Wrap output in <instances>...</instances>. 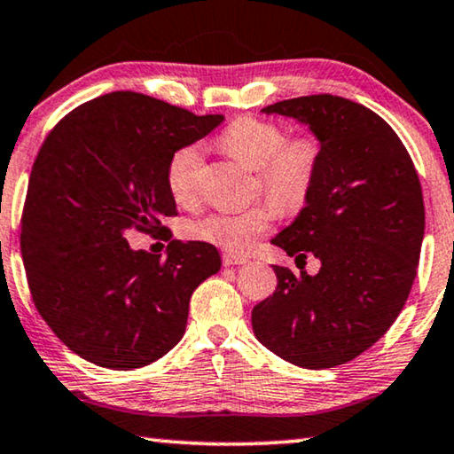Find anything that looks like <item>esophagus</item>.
<instances>
[{"label":"esophagus","instance_id":"34e87169","mask_svg":"<svg viewBox=\"0 0 454 454\" xmlns=\"http://www.w3.org/2000/svg\"><path fill=\"white\" fill-rule=\"evenodd\" d=\"M241 264H247V260L241 258V255L223 254V266H241Z\"/></svg>","mask_w":454,"mask_h":454}]
</instances>
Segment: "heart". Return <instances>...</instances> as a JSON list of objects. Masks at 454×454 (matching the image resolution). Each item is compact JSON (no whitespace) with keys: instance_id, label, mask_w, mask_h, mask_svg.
Returning <instances> with one entry per match:
<instances>
[{"instance_id":"b5f03b06","label":"heart","mask_w":454,"mask_h":454,"mask_svg":"<svg viewBox=\"0 0 454 454\" xmlns=\"http://www.w3.org/2000/svg\"><path fill=\"white\" fill-rule=\"evenodd\" d=\"M219 147L247 168L258 169L260 188L270 196L241 213L216 211L190 225L196 239L213 243L229 254H246L272 225L276 208L297 213L307 205L317 182L324 149L317 137L286 139L280 124L241 116L219 135ZM202 153L196 145L176 151L168 163V188L180 205H192L200 196Z\"/></svg>"}]
</instances>
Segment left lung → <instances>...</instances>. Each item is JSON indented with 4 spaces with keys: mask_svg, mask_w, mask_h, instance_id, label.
Instances as JSON below:
<instances>
[{
    "mask_svg": "<svg viewBox=\"0 0 454 454\" xmlns=\"http://www.w3.org/2000/svg\"><path fill=\"white\" fill-rule=\"evenodd\" d=\"M262 113L297 118L324 149L307 205L272 239L321 268L274 266L278 285L254 307L252 327L276 356L332 369L369 350L405 305L424 239L422 186L395 130L363 104L317 94Z\"/></svg>",
    "mask_w": 454,
    "mask_h": 454,
    "instance_id": "1",
    "label": "left lung"
}]
</instances>
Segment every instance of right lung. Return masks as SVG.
Masks as SVG:
<instances>
[{
	"mask_svg": "<svg viewBox=\"0 0 454 454\" xmlns=\"http://www.w3.org/2000/svg\"><path fill=\"white\" fill-rule=\"evenodd\" d=\"M223 121L113 91L71 110L44 139L20 246L38 313L77 356L130 371L182 340L190 297L219 272V252L205 241L174 239L161 258L130 249L124 235L168 231L161 219L176 215L169 157Z\"/></svg>",
	"mask_w": 454,
	"mask_h": 454,
	"instance_id": "right-lung-1",
	"label": "right lung"
}]
</instances>
